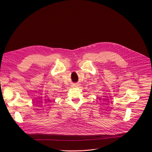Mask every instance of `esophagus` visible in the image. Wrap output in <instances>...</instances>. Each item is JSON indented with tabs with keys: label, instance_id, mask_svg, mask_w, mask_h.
<instances>
[{
	"label": "esophagus",
	"instance_id": "obj_1",
	"mask_svg": "<svg viewBox=\"0 0 152 152\" xmlns=\"http://www.w3.org/2000/svg\"><path fill=\"white\" fill-rule=\"evenodd\" d=\"M79 86V84H77V83H75V84H73V86H74V87H78Z\"/></svg>",
	"mask_w": 152,
	"mask_h": 152
}]
</instances>
